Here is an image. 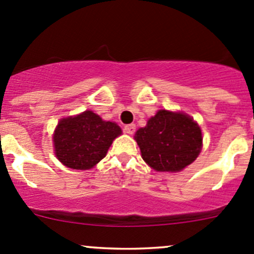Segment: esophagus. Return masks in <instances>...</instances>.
<instances>
[{
    "instance_id": "obj_1",
    "label": "esophagus",
    "mask_w": 254,
    "mask_h": 254,
    "mask_svg": "<svg viewBox=\"0 0 254 254\" xmlns=\"http://www.w3.org/2000/svg\"><path fill=\"white\" fill-rule=\"evenodd\" d=\"M125 132H126L127 134H133V133L135 132V125L130 124V125H127V126H125Z\"/></svg>"
}]
</instances>
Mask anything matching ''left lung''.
Listing matches in <instances>:
<instances>
[{
	"label": "left lung",
	"instance_id": "1",
	"mask_svg": "<svg viewBox=\"0 0 254 254\" xmlns=\"http://www.w3.org/2000/svg\"><path fill=\"white\" fill-rule=\"evenodd\" d=\"M134 139L141 157L157 172H181L195 161L203 146L200 127L182 112L158 110Z\"/></svg>",
	"mask_w": 254,
	"mask_h": 254
}]
</instances>
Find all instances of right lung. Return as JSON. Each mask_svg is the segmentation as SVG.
Listing matches in <instances>:
<instances>
[{
	"instance_id": "1",
	"label": "right lung",
	"mask_w": 254,
	"mask_h": 254,
	"mask_svg": "<svg viewBox=\"0 0 254 254\" xmlns=\"http://www.w3.org/2000/svg\"><path fill=\"white\" fill-rule=\"evenodd\" d=\"M122 133L115 122L104 121L91 110L60 120L54 149L62 164L78 170L93 168L103 159L113 140Z\"/></svg>"
}]
</instances>
